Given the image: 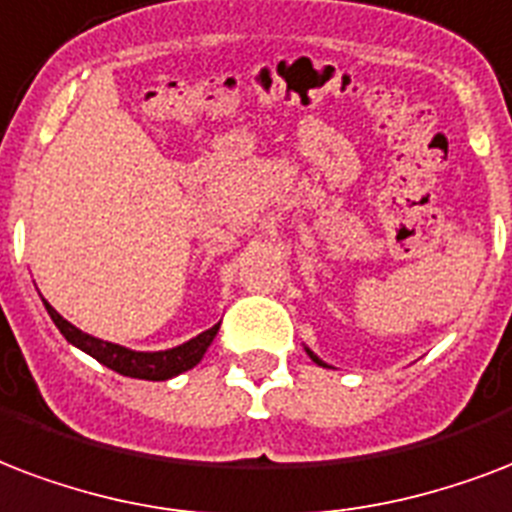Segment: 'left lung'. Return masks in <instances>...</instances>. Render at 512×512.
<instances>
[{"instance_id":"left-lung-1","label":"left lung","mask_w":512,"mask_h":512,"mask_svg":"<svg viewBox=\"0 0 512 512\" xmlns=\"http://www.w3.org/2000/svg\"><path fill=\"white\" fill-rule=\"evenodd\" d=\"M308 357H311V360H314V362H317V365H325V362H322V360H319V357H317V354H314V351H308ZM325 368H327V365H325Z\"/></svg>"}]
</instances>
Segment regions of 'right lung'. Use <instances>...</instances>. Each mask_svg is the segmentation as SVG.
<instances>
[{"label": "right lung", "instance_id": "1", "mask_svg": "<svg viewBox=\"0 0 512 512\" xmlns=\"http://www.w3.org/2000/svg\"><path fill=\"white\" fill-rule=\"evenodd\" d=\"M45 308H48L50 319L56 322V327L61 330L66 341L74 343L77 349H83L85 354H91L93 360H99L101 365H107L109 370H115L120 376L131 378H144V381H166V378H174L185 370L195 368L201 357L209 349V343L214 341V335L220 330V325L209 327L206 333L195 335L193 341L182 343L177 349L166 351H131L126 346H117V343L101 341V338H93V335L77 330L72 322H66L56 308L50 306L48 300L42 298Z\"/></svg>", "mask_w": 512, "mask_h": 512}]
</instances>
